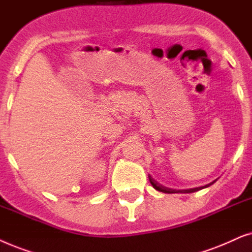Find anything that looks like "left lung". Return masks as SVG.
<instances>
[{
    "instance_id": "1",
    "label": "left lung",
    "mask_w": 252,
    "mask_h": 252,
    "mask_svg": "<svg viewBox=\"0 0 252 252\" xmlns=\"http://www.w3.org/2000/svg\"><path fill=\"white\" fill-rule=\"evenodd\" d=\"M149 180L151 184H152V187L154 188V189L158 190V191H161V192H166V193H191V192H194V191H198L200 189H203V188H207L210 187L211 184H213L216 181H213L212 183L210 184H206V186L204 187H199V188H191V189H183V190H176V189H170V188H167V187H163L161 186L160 183H158L156 180H153L152 177H151V175H149Z\"/></svg>"
}]
</instances>
